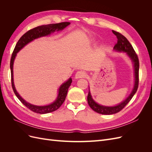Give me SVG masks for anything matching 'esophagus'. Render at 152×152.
Returning <instances> with one entry per match:
<instances>
[{
    "label": "esophagus",
    "instance_id": "esophagus-1",
    "mask_svg": "<svg viewBox=\"0 0 152 152\" xmlns=\"http://www.w3.org/2000/svg\"><path fill=\"white\" fill-rule=\"evenodd\" d=\"M86 76V73L84 71L79 70L75 74V79H80V78H84Z\"/></svg>",
    "mask_w": 152,
    "mask_h": 152
}]
</instances>
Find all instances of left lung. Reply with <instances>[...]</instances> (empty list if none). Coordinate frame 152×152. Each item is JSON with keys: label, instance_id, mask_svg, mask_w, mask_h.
Listing matches in <instances>:
<instances>
[{"label": "left lung", "instance_id": "1", "mask_svg": "<svg viewBox=\"0 0 152 152\" xmlns=\"http://www.w3.org/2000/svg\"><path fill=\"white\" fill-rule=\"evenodd\" d=\"M113 34L115 35L117 38V42L114 45V50L117 51H124L127 53L128 56L131 58L132 62L134 63V73H135V84L134 86L131 94L125 100L122 102L121 104H119L115 107H104L100 104L96 103L94 101L92 98L91 95V93L89 90L88 96H87V102L89 105V107L93 109L94 112L98 113L103 114V115H112L118 113L126 107L127 104L130 102L133 96L136 93V91L138 88L139 85V67H140V63L139 59L137 57L135 50L133 49L132 45L129 42L128 40L122 35L121 33L118 31L112 30Z\"/></svg>", "mask_w": 152, "mask_h": 152}]
</instances>
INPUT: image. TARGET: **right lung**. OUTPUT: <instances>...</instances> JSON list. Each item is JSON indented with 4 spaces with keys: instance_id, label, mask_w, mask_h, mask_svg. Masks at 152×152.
I'll use <instances>...</instances> for the list:
<instances>
[{
    "instance_id": "1",
    "label": "right lung",
    "mask_w": 152,
    "mask_h": 152,
    "mask_svg": "<svg viewBox=\"0 0 152 152\" xmlns=\"http://www.w3.org/2000/svg\"><path fill=\"white\" fill-rule=\"evenodd\" d=\"M70 24V22H61L59 23H53V24H49V25H45L39 26H37L35 28H32L21 36V37L18 41V42L16 45V46L14 49L11 58V62H10V68H11V85L14 93L16 94V97L20 99V102L23 104L26 107L31 110L37 113H40V114H45L55 111V110H58L61 105L65 102V99L66 98V96L67 94L68 89L69 87L70 86L72 80L70 78L66 82L63 83L61 87L59 89V94L58 96V98L55 101L54 103L52 104L47 105V106H35L33 105L30 103H27L23 99L21 96L17 93V91L15 89V85H14L13 82V63L15 58L16 56V53L19 52V50H21L23 48L25 45L29 43L33 40L37 39L40 37L46 36L50 35L52 32L55 31V30H57V31L61 30L63 28H65L66 26Z\"/></svg>"
}]
</instances>
